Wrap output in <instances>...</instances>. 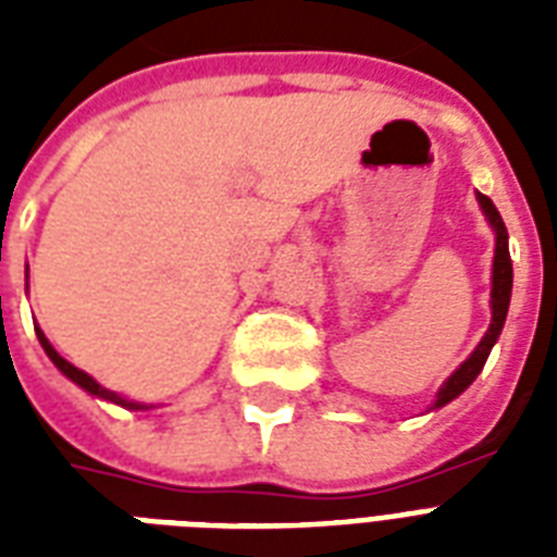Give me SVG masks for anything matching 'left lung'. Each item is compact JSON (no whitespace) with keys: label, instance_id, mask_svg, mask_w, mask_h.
Here are the masks:
<instances>
[{"label":"left lung","instance_id":"1","mask_svg":"<svg viewBox=\"0 0 557 557\" xmlns=\"http://www.w3.org/2000/svg\"><path fill=\"white\" fill-rule=\"evenodd\" d=\"M476 201H480V210H483L485 222L492 225L494 231V262H492V323H488V330H485L483 341L476 344L474 352L457 367V370L450 372L445 384L436 393V401L431 405V410L436 407H445L448 401L459 396V393H466L468 384L483 372L485 361H488V352L497 344L503 332V323H506V314H509V300H511V257H509V231L503 225L500 210L494 208V201L483 193H476Z\"/></svg>","mask_w":557,"mask_h":557}]
</instances>
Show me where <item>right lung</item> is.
I'll list each match as a JSON object with an SVG mask.
<instances>
[{
    "mask_svg": "<svg viewBox=\"0 0 557 557\" xmlns=\"http://www.w3.org/2000/svg\"><path fill=\"white\" fill-rule=\"evenodd\" d=\"M34 330H37L39 344H42V349H46V356L51 358V364H54L57 370L63 372L65 379H72L74 384H77V387L86 389L89 396L103 398V401H112V405H121V407H126V410H152V407H156V405H144V401H133V398H124V396H121V393H115V389H107V387H103V384H98V381L91 379L89 372H83V370H77V367H74V364H69V361H65V358L60 356V352H57L54 347H51V341L46 338V332L39 330V326H34Z\"/></svg>",
    "mask_w": 557,
    "mask_h": 557,
    "instance_id": "obj_1",
    "label": "right lung"
}]
</instances>
